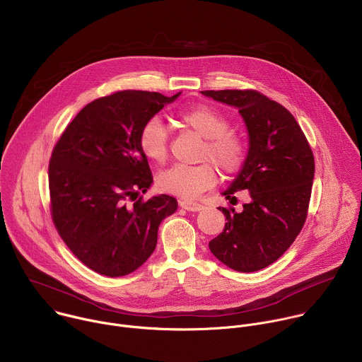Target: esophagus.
Returning <instances> with one entry per match:
<instances>
[{
	"label": "esophagus",
	"mask_w": 362,
	"mask_h": 362,
	"mask_svg": "<svg viewBox=\"0 0 362 362\" xmlns=\"http://www.w3.org/2000/svg\"><path fill=\"white\" fill-rule=\"evenodd\" d=\"M180 206L185 211H191V212H198V211H202L204 209V205L198 204V202H194V201H188V199H181L180 201Z\"/></svg>",
	"instance_id": "34e87169"
}]
</instances>
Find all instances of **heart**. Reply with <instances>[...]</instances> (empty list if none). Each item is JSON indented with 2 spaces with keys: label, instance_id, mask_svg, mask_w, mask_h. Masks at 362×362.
<instances>
[{
  "label": "heart",
  "instance_id": "obj_1",
  "mask_svg": "<svg viewBox=\"0 0 362 362\" xmlns=\"http://www.w3.org/2000/svg\"><path fill=\"white\" fill-rule=\"evenodd\" d=\"M178 120L205 139L199 158L208 161L198 165L177 164L161 171L157 175L160 191L194 198L215 185L218 173L214 163L223 175H232L242 168L247 151L246 143L229 130V122L221 112L206 105H197L181 110ZM139 146L150 161L160 164L167 160L168 134L160 117H151L143 124Z\"/></svg>",
  "mask_w": 362,
  "mask_h": 362
}]
</instances>
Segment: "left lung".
I'll return each instance as SVG.
<instances>
[{"mask_svg":"<svg viewBox=\"0 0 362 362\" xmlns=\"http://www.w3.org/2000/svg\"><path fill=\"white\" fill-rule=\"evenodd\" d=\"M204 96L236 107L249 139L245 163L228 189L247 191L240 212L219 208L223 230L209 242L214 256L228 267L250 273L276 262L300 233L314 180V157L293 115L256 90H205Z\"/></svg>","mask_w":362,"mask_h":362,"instance_id":"left-lung-1","label":"left lung"}]
</instances>
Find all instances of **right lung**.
I'll use <instances>...</instances> for the list:
<instances>
[{"instance_id":"obj_1","label":"right lung","mask_w":362,"mask_h":362,"mask_svg":"<svg viewBox=\"0 0 362 362\" xmlns=\"http://www.w3.org/2000/svg\"><path fill=\"white\" fill-rule=\"evenodd\" d=\"M180 95L123 90L96 99L68 124L52 151L54 223L72 253L103 276L139 269L156 249L161 221L177 211V199L165 194L146 202L138 198L153 184L139 134Z\"/></svg>"}]
</instances>
